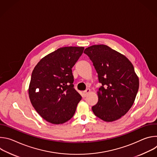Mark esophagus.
I'll return each mask as SVG.
<instances>
[{"mask_svg":"<svg viewBox=\"0 0 157 157\" xmlns=\"http://www.w3.org/2000/svg\"><path fill=\"white\" fill-rule=\"evenodd\" d=\"M91 92V89H89V88H87V89H86V90L83 92V93H84V96H86L89 93Z\"/></svg>","mask_w":157,"mask_h":157,"instance_id":"1","label":"esophagus"}]
</instances>
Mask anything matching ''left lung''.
Wrapping results in <instances>:
<instances>
[{
    "instance_id": "8db88e82",
    "label": "left lung",
    "mask_w": 157,
    "mask_h": 157,
    "mask_svg": "<svg viewBox=\"0 0 157 157\" xmlns=\"http://www.w3.org/2000/svg\"><path fill=\"white\" fill-rule=\"evenodd\" d=\"M93 63L102 86L98 91V102L93 106L94 114L105 122L124 116L136 99L139 79L133 66L124 55L104 44L84 50Z\"/></svg>"
}]
</instances>
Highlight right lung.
<instances>
[{
  "label": "right lung",
  "instance_id": "1",
  "mask_svg": "<svg viewBox=\"0 0 157 157\" xmlns=\"http://www.w3.org/2000/svg\"><path fill=\"white\" fill-rule=\"evenodd\" d=\"M84 49L58 48L41 59L32 71L29 98L38 114L48 122L63 124L75 113L82 97L74 88L71 69Z\"/></svg>",
  "mask_w": 157,
  "mask_h": 157
}]
</instances>
